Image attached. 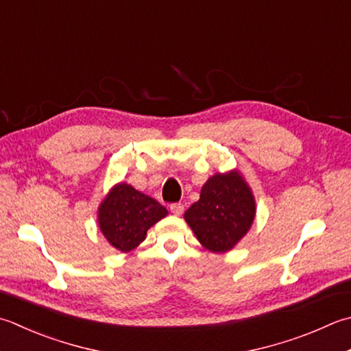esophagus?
<instances>
[{
	"label": "esophagus",
	"mask_w": 351,
	"mask_h": 351,
	"mask_svg": "<svg viewBox=\"0 0 351 351\" xmlns=\"http://www.w3.org/2000/svg\"><path fill=\"white\" fill-rule=\"evenodd\" d=\"M170 210H171V213H173L175 216H181L182 213H184V205L181 202H175V204L170 205Z\"/></svg>",
	"instance_id": "34e87169"
}]
</instances>
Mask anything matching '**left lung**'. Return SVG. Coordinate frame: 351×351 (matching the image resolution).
Here are the masks:
<instances>
[{
  "mask_svg": "<svg viewBox=\"0 0 351 351\" xmlns=\"http://www.w3.org/2000/svg\"><path fill=\"white\" fill-rule=\"evenodd\" d=\"M254 216L251 189L236 171L211 176L184 215L199 242L213 252L230 251L248 232Z\"/></svg>",
  "mask_w": 351,
  "mask_h": 351,
  "instance_id": "obj_1",
  "label": "left lung"
}]
</instances>
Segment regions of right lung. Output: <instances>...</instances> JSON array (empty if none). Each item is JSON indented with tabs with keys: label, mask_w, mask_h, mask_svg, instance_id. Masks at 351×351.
<instances>
[{
	"label": "right lung",
	"mask_w": 351,
	"mask_h": 351,
	"mask_svg": "<svg viewBox=\"0 0 351 351\" xmlns=\"http://www.w3.org/2000/svg\"><path fill=\"white\" fill-rule=\"evenodd\" d=\"M166 215L167 210L160 202L121 182L100 205L99 225L114 248L129 252L143 242L150 226Z\"/></svg>",
	"instance_id": "add662e5"
}]
</instances>
